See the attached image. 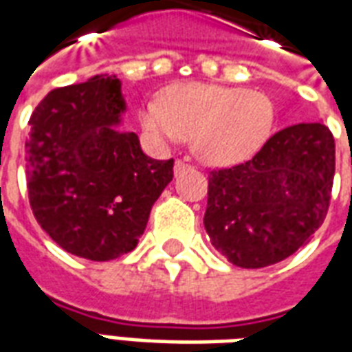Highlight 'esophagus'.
<instances>
[{
  "instance_id": "esophagus-1",
  "label": "esophagus",
  "mask_w": 352,
  "mask_h": 352,
  "mask_svg": "<svg viewBox=\"0 0 352 352\" xmlns=\"http://www.w3.org/2000/svg\"><path fill=\"white\" fill-rule=\"evenodd\" d=\"M184 169H190V164H186L184 160H177L175 162V175H179L181 171H184Z\"/></svg>"
}]
</instances>
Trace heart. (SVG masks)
Returning a JSON list of instances; mask_svg holds the SVG:
<instances>
[{
    "mask_svg": "<svg viewBox=\"0 0 352 352\" xmlns=\"http://www.w3.org/2000/svg\"><path fill=\"white\" fill-rule=\"evenodd\" d=\"M139 124L160 146L192 139V151L211 166L247 160L272 135V100L249 88L221 85H177L164 92L162 103L145 101Z\"/></svg>",
    "mask_w": 352,
    "mask_h": 352,
    "instance_id": "heart-1",
    "label": "heart"
}]
</instances>
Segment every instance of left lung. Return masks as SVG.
Instances as JSON below:
<instances>
[{"instance_id":"obj_1","label":"left lung","mask_w":352,"mask_h":352,"mask_svg":"<svg viewBox=\"0 0 352 352\" xmlns=\"http://www.w3.org/2000/svg\"><path fill=\"white\" fill-rule=\"evenodd\" d=\"M336 143L324 124L273 133L251 160L209 171L204 224L214 249L247 270L294 254L324 222Z\"/></svg>"}]
</instances>
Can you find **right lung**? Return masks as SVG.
I'll use <instances>...</instances> for the list:
<instances>
[{"label": "right lung", "mask_w": 352, "mask_h": 352, "mask_svg": "<svg viewBox=\"0 0 352 352\" xmlns=\"http://www.w3.org/2000/svg\"><path fill=\"white\" fill-rule=\"evenodd\" d=\"M122 111L118 79L96 75L47 94L28 122L35 221L64 251L94 262L135 249L173 179V158H148L133 131L115 128Z\"/></svg>", "instance_id": "obj_1"}]
</instances>
